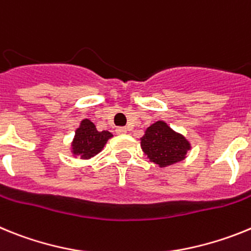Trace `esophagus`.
<instances>
[{
  "instance_id": "34e87169",
  "label": "esophagus",
  "mask_w": 251,
  "mask_h": 251,
  "mask_svg": "<svg viewBox=\"0 0 251 251\" xmlns=\"http://www.w3.org/2000/svg\"><path fill=\"white\" fill-rule=\"evenodd\" d=\"M126 132H127V128L126 127H117L116 128V134L124 135V134H126Z\"/></svg>"
}]
</instances>
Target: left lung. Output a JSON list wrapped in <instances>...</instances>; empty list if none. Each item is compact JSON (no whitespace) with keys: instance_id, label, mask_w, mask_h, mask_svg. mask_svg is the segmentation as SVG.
<instances>
[{"instance_id":"obj_1","label":"left lung","mask_w":251,"mask_h":251,"mask_svg":"<svg viewBox=\"0 0 251 251\" xmlns=\"http://www.w3.org/2000/svg\"><path fill=\"white\" fill-rule=\"evenodd\" d=\"M141 140V149L159 167H168L176 164L186 158L191 149L183 135L172 130L164 121H156L147 128Z\"/></svg>"}]
</instances>
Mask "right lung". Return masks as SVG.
<instances>
[{
    "instance_id": "1",
    "label": "right lung",
    "mask_w": 251,
    "mask_h": 251,
    "mask_svg": "<svg viewBox=\"0 0 251 251\" xmlns=\"http://www.w3.org/2000/svg\"><path fill=\"white\" fill-rule=\"evenodd\" d=\"M110 138H112L111 132L106 130L97 131L95 124L88 119H84L75 130V136L72 143V152L74 155H79L80 159L92 158L103 149L104 144Z\"/></svg>"
}]
</instances>
